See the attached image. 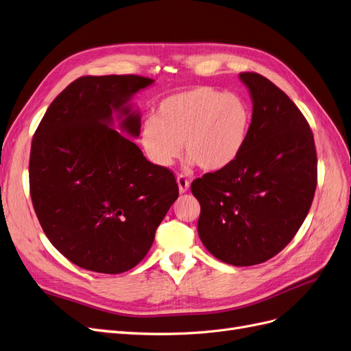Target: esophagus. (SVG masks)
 Returning <instances> with one entry per match:
<instances>
[{"label": "esophagus", "instance_id": "1", "mask_svg": "<svg viewBox=\"0 0 351 351\" xmlns=\"http://www.w3.org/2000/svg\"><path fill=\"white\" fill-rule=\"evenodd\" d=\"M176 182H178V186H179V193H186L188 188H189V181L184 176V175H179L176 178Z\"/></svg>", "mask_w": 351, "mask_h": 351}]
</instances>
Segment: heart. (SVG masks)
<instances>
[{
	"label": "heart",
	"instance_id": "b5f03b06",
	"mask_svg": "<svg viewBox=\"0 0 351 351\" xmlns=\"http://www.w3.org/2000/svg\"><path fill=\"white\" fill-rule=\"evenodd\" d=\"M253 113L247 99L215 86H195L166 97L144 120L141 144L148 158L169 167L181 153L207 172L232 165L244 149Z\"/></svg>",
	"mask_w": 351,
	"mask_h": 351
}]
</instances>
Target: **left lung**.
I'll use <instances>...</instances> for the list:
<instances>
[{
    "label": "left lung",
    "mask_w": 351,
    "mask_h": 351,
    "mask_svg": "<svg viewBox=\"0 0 351 351\" xmlns=\"http://www.w3.org/2000/svg\"><path fill=\"white\" fill-rule=\"evenodd\" d=\"M253 101L248 141L232 165L191 184L198 235L216 258L253 266L291 241L317 184L313 134L298 107L265 76L239 73Z\"/></svg>",
    "instance_id": "1"
}]
</instances>
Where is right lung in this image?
I'll return each mask as SVG.
<instances>
[{"mask_svg":"<svg viewBox=\"0 0 351 351\" xmlns=\"http://www.w3.org/2000/svg\"><path fill=\"white\" fill-rule=\"evenodd\" d=\"M136 75L82 76L48 107L32 139L31 198L47 238L79 267L122 274L152 248L175 203V175L149 163L129 99L152 85Z\"/></svg>","mask_w":351,"mask_h":351,"instance_id":"1","label":"right lung"}]
</instances>
